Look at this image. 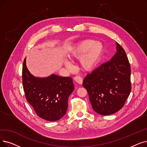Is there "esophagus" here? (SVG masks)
<instances>
[{"mask_svg": "<svg viewBox=\"0 0 147 147\" xmlns=\"http://www.w3.org/2000/svg\"><path fill=\"white\" fill-rule=\"evenodd\" d=\"M74 80L76 82L78 83L79 84H82V82H83V79L80 76H76L74 78Z\"/></svg>", "mask_w": 147, "mask_h": 147, "instance_id": "obj_1", "label": "esophagus"}]
</instances>
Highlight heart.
<instances>
[{
    "mask_svg": "<svg viewBox=\"0 0 147 147\" xmlns=\"http://www.w3.org/2000/svg\"><path fill=\"white\" fill-rule=\"evenodd\" d=\"M103 47L99 42L93 40H85L79 43L71 49L68 53L70 58L80 59L82 68L86 70H90L94 68L98 62L101 57ZM65 65L71 68L72 65L69 61H65Z\"/></svg>",
    "mask_w": 147,
    "mask_h": 147,
    "instance_id": "1",
    "label": "heart"
}]
</instances>
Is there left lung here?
Instances as JSON below:
<instances>
[{"label": "left lung", "mask_w": 147, "mask_h": 147, "mask_svg": "<svg viewBox=\"0 0 147 147\" xmlns=\"http://www.w3.org/2000/svg\"><path fill=\"white\" fill-rule=\"evenodd\" d=\"M130 76L126 53L117 42V52L112 59L88 74L83 82L94 111L109 115L120 110L131 91Z\"/></svg>", "instance_id": "8db88e82"}]
</instances>
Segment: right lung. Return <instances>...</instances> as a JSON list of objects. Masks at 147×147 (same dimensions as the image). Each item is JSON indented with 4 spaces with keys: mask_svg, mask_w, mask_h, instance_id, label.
Returning <instances> with one entry per match:
<instances>
[{
    "mask_svg": "<svg viewBox=\"0 0 147 147\" xmlns=\"http://www.w3.org/2000/svg\"><path fill=\"white\" fill-rule=\"evenodd\" d=\"M22 82L25 97L38 117L54 121L66 113L68 97L74 89L72 78L56 74L44 78H36L29 71L25 58Z\"/></svg>",
    "mask_w": 147,
    "mask_h": 147,
    "instance_id": "right-lung-1",
    "label": "right lung"
}]
</instances>
